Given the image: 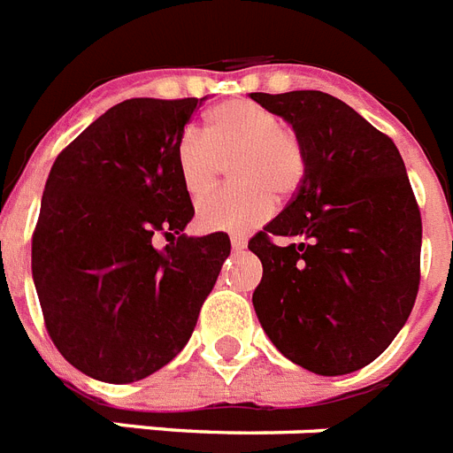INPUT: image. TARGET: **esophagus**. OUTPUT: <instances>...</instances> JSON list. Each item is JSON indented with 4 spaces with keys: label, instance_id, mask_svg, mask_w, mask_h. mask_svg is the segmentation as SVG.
Returning a JSON list of instances; mask_svg holds the SVG:
<instances>
[{
    "label": "esophagus",
    "instance_id": "1",
    "mask_svg": "<svg viewBox=\"0 0 453 453\" xmlns=\"http://www.w3.org/2000/svg\"><path fill=\"white\" fill-rule=\"evenodd\" d=\"M230 244H233L234 251H242V249H246V234H230Z\"/></svg>",
    "mask_w": 453,
    "mask_h": 453
}]
</instances>
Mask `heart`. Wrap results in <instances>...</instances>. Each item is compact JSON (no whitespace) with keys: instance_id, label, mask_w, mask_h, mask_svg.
I'll return each mask as SVG.
<instances>
[{"instance_id":"1","label":"heart","mask_w":453,"mask_h":453,"mask_svg":"<svg viewBox=\"0 0 453 453\" xmlns=\"http://www.w3.org/2000/svg\"><path fill=\"white\" fill-rule=\"evenodd\" d=\"M242 183L202 200L197 223L211 233H237L263 223L277 209V192L293 195L304 176V153L277 113L249 99H230L209 113L204 130H186L176 143V167L190 197L216 188L230 160Z\"/></svg>"}]
</instances>
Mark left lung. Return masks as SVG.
<instances>
[{
  "label": "left lung",
  "instance_id": "8db88e82",
  "mask_svg": "<svg viewBox=\"0 0 453 453\" xmlns=\"http://www.w3.org/2000/svg\"><path fill=\"white\" fill-rule=\"evenodd\" d=\"M290 123L304 153L296 197L249 242L263 263L253 307L296 365L334 377L372 363L418 293L421 214L384 132L321 90L251 93ZM274 234L293 245L279 247Z\"/></svg>",
  "mask_w": 453,
  "mask_h": 453
}]
</instances>
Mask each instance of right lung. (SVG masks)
<instances>
[{
  "label": "right lung",
  "instance_id": "obj_1",
  "mask_svg": "<svg viewBox=\"0 0 453 453\" xmlns=\"http://www.w3.org/2000/svg\"><path fill=\"white\" fill-rule=\"evenodd\" d=\"M204 99H125L50 167L32 277L50 340L93 380L130 384L167 365L230 256L227 234H183L195 209L176 143Z\"/></svg>",
  "mask_w": 453,
  "mask_h": 453
}]
</instances>
